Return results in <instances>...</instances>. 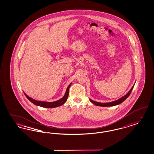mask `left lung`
I'll return each instance as SVG.
<instances>
[{"instance_id": "1", "label": "left lung", "mask_w": 154, "mask_h": 154, "mask_svg": "<svg viewBox=\"0 0 154 154\" xmlns=\"http://www.w3.org/2000/svg\"><path fill=\"white\" fill-rule=\"evenodd\" d=\"M134 85L132 87V88L131 89V90L129 91V92L124 96L122 97L121 98L119 99L118 100H117L116 101H114V102H112L110 103H99L97 102H95L94 100H92L91 99H90V101L92 103H94V104H95L96 106H102V107H109V106H116L118 104H121V103L123 102L125 100H126L128 96L130 95L131 92H132V89L134 87Z\"/></svg>"}]
</instances>
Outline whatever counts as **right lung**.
I'll use <instances>...</instances> for the list:
<instances>
[{
    "label": "right lung",
    "mask_w": 154,
    "mask_h": 154,
    "mask_svg": "<svg viewBox=\"0 0 154 154\" xmlns=\"http://www.w3.org/2000/svg\"><path fill=\"white\" fill-rule=\"evenodd\" d=\"M71 84H72V83L70 84V85L67 87V89H66V93H65L64 96L62 99H59V100L54 102H45L37 101V100L33 99L32 98L29 97L25 93H24V94L31 102L33 103L34 104H35L36 106L43 107H45V108H54V107L60 106L61 105L65 103L66 102V100L67 99V97H68V96H69V88H70Z\"/></svg>",
    "instance_id": "1"
}]
</instances>
